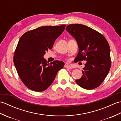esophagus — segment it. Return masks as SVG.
Masks as SVG:
<instances>
[{"label":"esophagus","mask_w":121,"mask_h":121,"mask_svg":"<svg viewBox=\"0 0 121 121\" xmlns=\"http://www.w3.org/2000/svg\"><path fill=\"white\" fill-rule=\"evenodd\" d=\"M65 68L70 69H72L73 68L71 66H70V65H65Z\"/></svg>","instance_id":"esophagus-1"}]
</instances>
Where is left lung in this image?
Masks as SVG:
<instances>
[{
	"label": "left lung",
	"mask_w": 121,
	"mask_h": 121,
	"mask_svg": "<svg viewBox=\"0 0 121 121\" xmlns=\"http://www.w3.org/2000/svg\"><path fill=\"white\" fill-rule=\"evenodd\" d=\"M66 30L75 38L79 51L76 61L86 60L83 75L75 81L85 89H93L101 84L111 68L110 48L103 35L81 24L68 25Z\"/></svg>",
	"instance_id": "1"
}]
</instances>
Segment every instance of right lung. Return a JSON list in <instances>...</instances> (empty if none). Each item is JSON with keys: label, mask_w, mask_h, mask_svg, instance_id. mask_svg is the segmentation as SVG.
I'll use <instances>...</instances> for the list:
<instances>
[{"label": "right lung", "mask_w": 121, "mask_h": 121, "mask_svg": "<svg viewBox=\"0 0 121 121\" xmlns=\"http://www.w3.org/2000/svg\"><path fill=\"white\" fill-rule=\"evenodd\" d=\"M65 25L45 26L28 31L18 42L13 62L20 78L27 88L43 91L52 83L65 63L56 60L50 63L43 58L46 51L52 48Z\"/></svg>", "instance_id": "right-lung-1"}]
</instances>
